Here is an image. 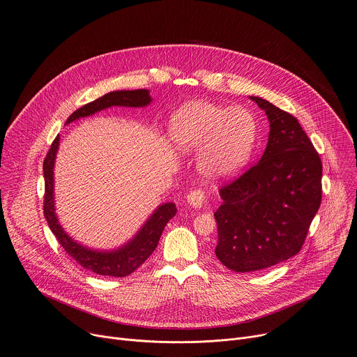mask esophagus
Segmentation results:
<instances>
[{"label":"esophagus","mask_w":357,"mask_h":357,"mask_svg":"<svg viewBox=\"0 0 357 357\" xmlns=\"http://www.w3.org/2000/svg\"><path fill=\"white\" fill-rule=\"evenodd\" d=\"M206 202V192L203 189H193L189 195H188V203L193 207V208H202V206Z\"/></svg>","instance_id":"1"}]
</instances>
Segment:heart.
<instances>
[{
	"mask_svg": "<svg viewBox=\"0 0 357 357\" xmlns=\"http://www.w3.org/2000/svg\"><path fill=\"white\" fill-rule=\"evenodd\" d=\"M255 120L241 107L225 109L208 102L181 107L171 119L169 137L182 151H197L199 168L210 181L229 178L250 158Z\"/></svg>",
	"mask_w": 357,
	"mask_h": 357,
	"instance_id": "heart-1",
	"label": "heart"
}]
</instances>
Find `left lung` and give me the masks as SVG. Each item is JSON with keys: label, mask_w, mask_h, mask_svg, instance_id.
<instances>
[{"label": "left lung", "mask_w": 357, "mask_h": 357, "mask_svg": "<svg viewBox=\"0 0 357 357\" xmlns=\"http://www.w3.org/2000/svg\"><path fill=\"white\" fill-rule=\"evenodd\" d=\"M251 99L269 119V141L258 162L220 186L223 203L214 213L216 258L238 273L296 255L323 192L320 155L298 120L262 98Z\"/></svg>", "instance_id": "obj_1"}]
</instances>
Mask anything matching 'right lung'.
Here are the masks:
<instances>
[{
  "label": "right lung",
  "instance_id": "1",
  "mask_svg": "<svg viewBox=\"0 0 357 357\" xmlns=\"http://www.w3.org/2000/svg\"><path fill=\"white\" fill-rule=\"evenodd\" d=\"M151 102L147 89H135V91H114L109 92L99 99L84 105L77 109L68 119V123H72L79 117L91 116L99 110H103L110 106H130L141 107ZM59 146V135L54 139L47 157L44 160V178H45V195H44V216L51 227L52 233L58 238L59 244L73 259L79 264L84 269L91 271L102 276L124 278L137 271L143 262L151 255L155 250L161 233L168 223V220L176 214V207L174 203H167L158 207L154 214L149 218L141 231L124 247L110 251L99 252L88 250L78 243L72 240L65 230L58 223L55 208H54V161L56 150Z\"/></svg>",
  "mask_w": 357,
  "mask_h": 357
}]
</instances>
